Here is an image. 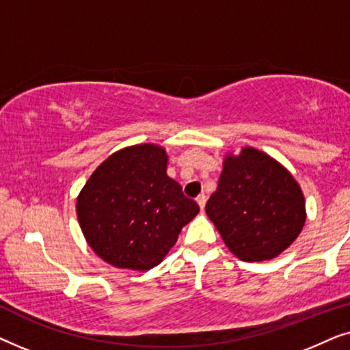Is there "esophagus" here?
Wrapping results in <instances>:
<instances>
[{
	"label": "esophagus",
	"mask_w": 350,
	"mask_h": 350,
	"mask_svg": "<svg viewBox=\"0 0 350 350\" xmlns=\"http://www.w3.org/2000/svg\"><path fill=\"white\" fill-rule=\"evenodd\" d=\"M196 202L199 204L200 210H204L205 208V202H207V198H205V194H199L198 198H196Z\"/></svg>",
	"instance_id": "obj_1"
}]
</instances>
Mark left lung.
<instances>
[{
	"instance_id": "8db88e82",
	"label": "left lung",
	"mask_w": 350,
	"mask_h": 350,
	"mask_svg": "<svg viewBox=\"0 0 350 350\" xmlns=\"http://www.w3.org/2000/svg\"><path fill=\"white\" fill-rule=\"evenodd\" d=\"M205 212L229 250L248 262L279 256L306 223L298 181L279 161L252 146L224 156Z\"/></svg>"
}]
</instances>
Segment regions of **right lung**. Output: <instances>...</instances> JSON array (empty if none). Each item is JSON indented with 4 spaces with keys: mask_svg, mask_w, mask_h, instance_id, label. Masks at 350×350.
I'll return each mask as SVG.
<instances>
[{
    "mask_svg": "<svg viewBox=\"0 0 350 350\" xmlns=\"http://www.w3.org/2000/svg\"><path fill=\"white\" fill-rule=\"evenodd\" d=\"M165 150L145 143L108 156L76 199L89 247L119 269L150 271L164 260L178 234L199 213L167 175Z\"/></svg>",
    "mask_w": 350,
    "mask_h": 350,
    "instance_id": "add662e5",
    "label": "right lung"
}]
</instances>
